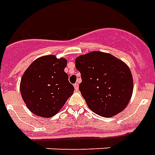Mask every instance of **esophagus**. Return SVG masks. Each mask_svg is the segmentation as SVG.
<instances>
[{"label": "esophagus", "mask_w": 155, "mask_h": 155, "mask_svg": "<svg viewBox=\"0 0 155 155\" xmlns=\"http://www.w3.org/2000/svg\"><path fill=\"white\" fill-rule=\"evenodd\" d=\"M73 86H74V88H75V91L76 92H78V89H79V87H78V83H75V84H74V85H73Z\"/></svg>", "instance_id": "34e87169"}]
</instances>
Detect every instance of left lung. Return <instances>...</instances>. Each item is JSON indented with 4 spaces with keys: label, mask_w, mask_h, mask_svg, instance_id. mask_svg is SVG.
<instances>
[{
    "label": "left lung",
    "mask_w": 155,
    "mask_h": 155,
    "mask_svg": "<svg viewBox=\"0 0 155 155\" xmlns=\"http://www.w3.org/2000/svg\"><path fill=\"white\" fill-rule=\"evenodd\" d=\"M81 73L79 90L87 106L99 116L114 117L124 109L132 97V73L114 56L92 51L76 58Z\"/></svg>",
    "instance_id": "1"
}]
</instances>
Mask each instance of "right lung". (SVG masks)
<instances>
[{
  "label": "right lung",
  "mask_w": 155,
  "mask_h": 155,
  "mask_svg": "<svg viewBox=\"0 0 155 155\" xmlns=\"http://www.w3.org/2000/svg\"><path fill=\"white\" fill-rule=\"evenodd\" d=\"M65 58L43 56L31 64L23 74L20 91L28 109L34 114L51 118L72 96L74 87L64 72Z\"/></svg>",
  "instance_id": "add662e5"
}]
</instances>
